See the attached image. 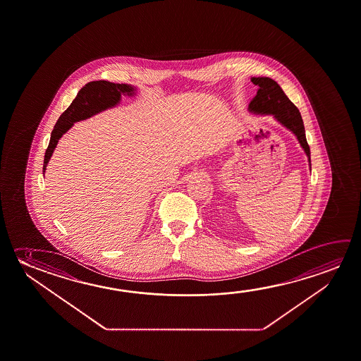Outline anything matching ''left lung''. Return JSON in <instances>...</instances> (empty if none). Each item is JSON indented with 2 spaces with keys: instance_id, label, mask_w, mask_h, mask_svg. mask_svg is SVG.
Segmentation results:
<instances>
[{
  "instance_id": "left-lung-1",
  "label": "left lung",
  "mask_w": 361,
  "mask_h": 361,
  "mask_svg": "<svg viewBox=\"0 0 361 361\" xmlns=\"http://www.w3.org/2000/svg\"><path fill=\"white\" fill-rule=\"evenodd\" d=\"M252 83L259 86L257 94L250 102V111L256 114H271L283 126L293 131L310 162V147L306 141L305 128L298 107L288 100L283 89L270 78H252Z\"/></svg>"
}]
</instances>
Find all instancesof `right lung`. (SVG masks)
Returning a JSON list of instances; mask_svg holds the SVG:
<instances>
[{
	"label": "right lung",
	"mask_w": 361,
	"mask_h": 361,
	"mask_svg": "<svg viewBox=\"0 0 361 361\" xmlns=\"http://www.w3.org/2000/svg\"><path fill=\"white\" fill-rule=\"evenodd\" d=\"M133 87L126 83H112L109 81H91L78 91L73 104L62 112L61 116L56 122L55 128L51 133L50 144L44 152V169L46 170L47 162L50 160L56 145L62 135L73 126L75 122L94 116L109 107L116 105L120 101L121 94H133Z\"/></svg>",
	"instance_id": "obj_1"
}]
</instances>
